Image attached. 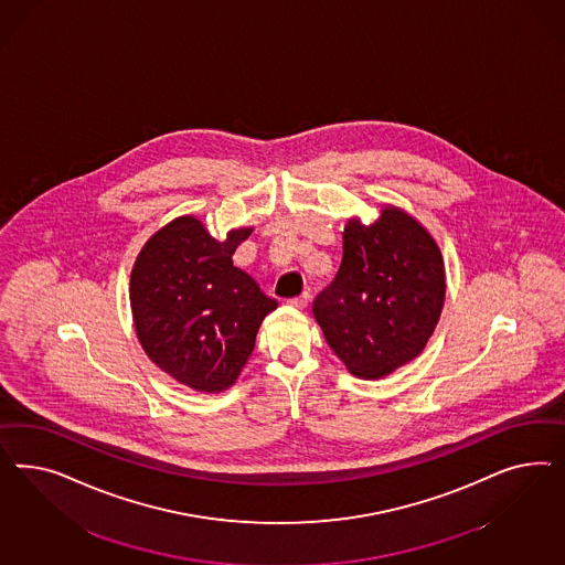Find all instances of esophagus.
<instances>
[{"mask_svg": "<svg viewBox=\"0 0 565 565\" xmlns=\"http://www.w3.org/2000/svg\"><path fill=\"white\" fill-rule=\"evenodd\" d=\"M308 300H310V296L305 291V294H300V296H296V298H290L288 305L294 308H307Z\"/></svg>", "mask_w": 565, "mask_h": 565, "instance_id": "34e87169", "label": "esophagus"}]
</instances>
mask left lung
Instances as JSON below:
<instances>
[{
  "instance_id": "8db88e82",
  "label": "left lung",
  "mask_w": 565,
  "mask_h": 565,
  "mask_svg": "<svg viewBox=\"0 0 565 565\" xmlns=\"http://www.w3.org/2000/svg\"><path fill=\"white\" fill-rule=\"evenodd\" d=\"M342 238V265L312 315L348 373L376 381L430 340L444 310V257L427 227L395 205L369 225L348 220Z\"/></svg>"
}]
</instances>
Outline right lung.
<instances>
[{"label":"right lung","instance_id":"obj_1","mask_svg":"<svg viewBox=\"0 0 565 565\" xmlns=\"http://www.w3.org/2000/svg\"><path fill=\"white\" fill-rule=\"evenodd\" d=\"M253 227L213 238L182 215L140 248L130 274V308L145 354L178 383L220 394L236 383L255 350L263 319L277 308L257 281L234 265Z\"/></svg>","mask_w":565,"mask_h":565}]
</instances>
